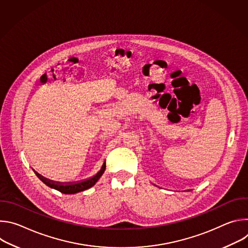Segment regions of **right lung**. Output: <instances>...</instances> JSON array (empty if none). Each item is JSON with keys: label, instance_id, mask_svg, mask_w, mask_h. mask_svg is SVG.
Instances as JSON below:
<instances>
[{"label": "right lung", "instance_id": "obj_1", "mask_svg": "<svg viewBox=\"0 0 248 248\" xmlns=\"http://www.w3.org/2000/svg\"><path fill=\"white\" fill-rule=\"evenodd\" d=\"M105 169H106V163H104V165L102 166L101 170H100L94 176H92V178H90L89 180H86V181L81 182V183L68 184V185L54 183V182H51V181H49V180L43 178V176H41V175L38 174V173H37V175H38V178H39L46 186H48L49 187L54 188V189H57V190H59V191L62 192V193L74 194V193L80 192V191H83V190H86V189L92 187V186L97 183V181L101 178V175H102V174L104 173V171H105Z\"/></svg>", "mask_w": 248, "mask_h": 248}]
</instances>
